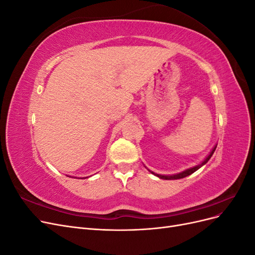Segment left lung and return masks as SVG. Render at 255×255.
I'll return each mask as SVG.
<instances>
[{
    "label": "left lung",
    "instance_id": "8db88e82",
    "mask_svg": "<svg viewBox=\"0 0 255 255\" xmlns=\"http://www.w3.org/2000/svg\"><path fill=\"white\" fill-rule=\"evenodd\" d=\"M216 148H217V145H215V146H214V148L212 149V151L210 152V154H208V155L204 158V160H202V163H200V164H198V165H196V166H194V167H191V168H188V169H186V170H183L182 172H179V173L170 174V175H164V174H158V173L153 172V171L149 170V169H148V170H149L152 174L156 175L157 177H159V179H163V180H179V179H183V177L190 175L191 173H194L195 171H197L198 169L201 168L203 165H205V164L207 163V161L210 160V158L212 157V155L214 154V152H215Z\"/></svg>",
    "mask_w": 255,
    "mask_h": 255
}]
</instances>
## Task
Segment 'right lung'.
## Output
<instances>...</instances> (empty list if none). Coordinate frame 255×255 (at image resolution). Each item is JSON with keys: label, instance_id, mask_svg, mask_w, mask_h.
<instances>
[{"label": "right lung", "instance_id": "obj_1", "mask_svg": "<svg viewBox=\"0 0 255 255\" xmlns=\"http://www.w3.org/2000/svg\"><path fill=\"white\" fill-rule=\"evenodd\" d=\"M88 177V176H87ZM81 179H84V177H81Z\"/></svg>", "mask_w": 255, "mask_h": 255}]
</instances>
